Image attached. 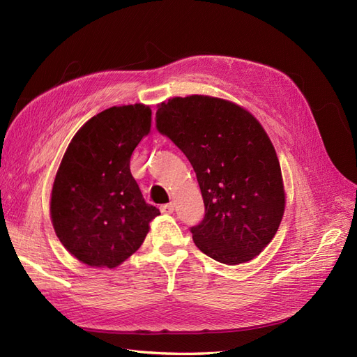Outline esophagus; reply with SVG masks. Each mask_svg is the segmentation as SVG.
<instances>
[{
  "label": "esophagus",
  "mask_w": 357,
  "mask_h": 357,
  "mask_svg": "<svg viewBox=\"0 0 357 357\" xmlns=\"http://www.w3.org/2000/svg\"><path fill=\"white\" fill-rule=\"evenodd\" d=\"M160 211L164 213V214H171L172 211H174V204H164V205H160Z\"/></svg>",
  "instance_id": "esophagus-1"
}]
</instances>
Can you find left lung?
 I'll list each match as a JSON object with an SVG mask.
<instances>
[{"label": "left lung", "mask_w": 357, "mask_h": 357, "mask_svg": "<svg viewBox=\"0 0 357 357\" xmlns=\"http://www.w3.org/2000/svg\"><path fill=\"white\" fill-rule=\"evenodd\" d=\"M156 128L189 159L204 219L190 232L222 264L252 261L271 243L284 213L282 168L262 125L231 101L190 95L159 104Z\"/></svg>", "instance_id": "8db88e82"}]
</instances>
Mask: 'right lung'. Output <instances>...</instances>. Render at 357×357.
<instances>
[{
    "mask_svg": "<svg viewBox=\"0 0 357 357\" xmlns=\"http://www.w3.org/2000/svg\"><path fill=\"white\" fill-rule=\"evenodd\" d=\"M152 110L143 104L107 109L71 139L53 181L52 223L80 262L116 268L143 244L159 210L144 201L129 162L149 134Z\"/></svg>",
    "mask_w": 357,
    "mask_h": 357,
    "instance_id": "obj_1",
    "label": "right lung"
}]
</instances>
